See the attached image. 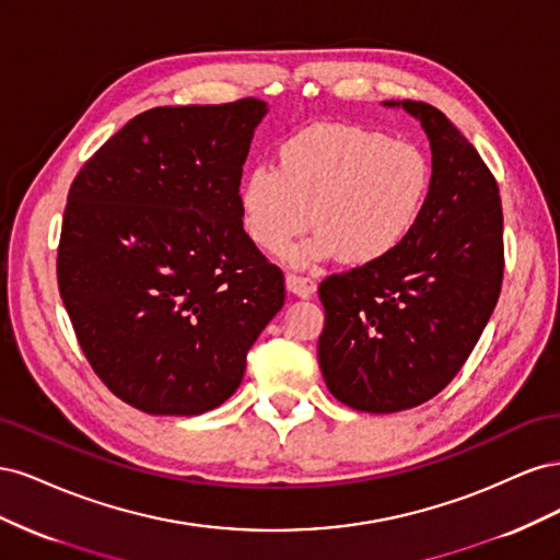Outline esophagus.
Segmentation results:
<instances>
[{"instance_id":"1","label":"esophagus","mask_w":560,"mask_h":560,"mask_svg":"<svg viewBox=\"0 0 560 560\" xmlns=\"http://www.w3.org/2000/svg\"><path fill=\"white\" fill-rule=\"evenodd\" d=\"M284 282H287V290H290V292H292V294H296V296H301V299H308V296H313V294H315V290H317V284H315V280H313L311 276L287 273Z\"/></svg>"}]
</instances>
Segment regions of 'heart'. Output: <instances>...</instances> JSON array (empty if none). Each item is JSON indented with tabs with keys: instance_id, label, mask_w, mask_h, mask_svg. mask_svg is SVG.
<instances>
[{
	"instance_id": "heart-1",
	"label": "heart",
	"mask_w": 560,
	"mask_h": 560,
	"mask_svg": "<svg viewBox=\"0 0 560 560\" xmlns=\"http://www.w3.org/2000/svg\"><path fill=\"white\" fill-rule=\"evenodd\" d=\"M432 161L411 140L358 124H311L276 147L238 189L241 222L259 249L280 257L315 226L294 261H383L411 238L428 206Z\"/></svg>"
}]
</instances>
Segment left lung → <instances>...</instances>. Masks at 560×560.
<instances>
[{"label": "left lung", "mask_w": 560, "mask_h": 560, "mask_svg": "<svg viewBox=\"0 0 560 560\" xmlns=\"http://www.w3.org/2000/svg\"><path fill=\"white\" fill-rule=\"evenodd\" d=\"M432 147V189L413 235L393 257L319 284L317 341L329 393L354 411L395 413L455 378L498 303L504 273L502 200L493 173L436 107L404 100Z\"/></svg>", "instance_id": "1"}]
</instances>
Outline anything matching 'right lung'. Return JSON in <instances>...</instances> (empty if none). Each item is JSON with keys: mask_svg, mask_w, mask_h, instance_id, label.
Wrapping results in <instances>:
<instances>
[{"mask_svg": "<svg viewBox=\"0 0 560 560\" xmlns=\"http://www.w3.org/2000/svg\"><path fill=\"white\" fill-rule=\"evenodd\" d=\"M266 103L156 107L77 173L58 287L89 364L151 416H198L238 389L284 276L241 222L243 163Z\"/></svg>", "mask_w": 560, "mask_h": 560, "instance_id": "1", "label": "right lung"}]
</instances>
